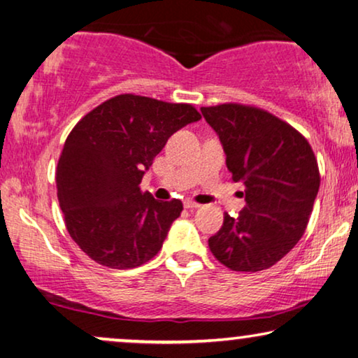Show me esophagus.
I'll return each mask as SVG.
<instances>
[{
	"label": "esophagus",
	"mask_w": 358,
	"mask_h": 358,
	"mask_svg": "<svg viewBox=\"0 0 358 358\" xmlns=\"http://www.w3.org/2000/svg\"><path fill=\"white\" fill-rule=\"evenodd\" d=\"M184 207H185V208H189V210H195V208H199L200 205H199V203H195V202H192V200H184Z\"/></svg>",
	"instance_id": "34e87169"
}]
</instances>
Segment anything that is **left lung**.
<instances>
[{
	"mask_svg": "<svg viewBox=\"0 0 358 358\" xmlns=\"http://www.w3.org/2000/svg\"><path fill=\"white\" fill-rule=\"evenodd\" d=\"M200 110L218 135L233 180L246 185V207L238 218L224 213L210 251L236 272L272 267L306 229L320 190L315 153L305 136L266 110L239 104Z\"/></svg>",
	"mask_w": 358,
	"mask_h": 358,
	"instance_id": "8db88e82",
	"label": "left lung"
}]
</instances>
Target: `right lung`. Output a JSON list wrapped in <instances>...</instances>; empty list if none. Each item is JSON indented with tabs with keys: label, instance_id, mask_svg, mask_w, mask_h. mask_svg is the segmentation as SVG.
Masks as SVG:
<instances>
[{
	"label": "right lung",
	"instance_id": "1",
	"mask_svg": "<svg viewBox=\"0 0 358 358\" xmlns=\"http://www.w3.org/2000/svg\"><path fill=\"white\" fill-rule=\"evenodd\" d=\"M197 120L189 104L120 94L71 130L58 159L57 195L68 233L92 261L134 268L158 254L182 202H159L138 185L169 136Z\"/></svg>",
	"mask_w": 358,
	"mask_h": 358
}]
</instances>
